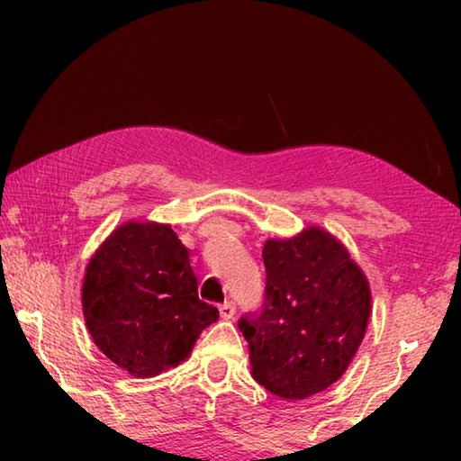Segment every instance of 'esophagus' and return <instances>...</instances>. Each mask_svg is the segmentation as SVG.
Masks as SVG:
<instances>
[{
    "label": "esophagus",
    "mask_w": 461,
    "mask_h": 461,
    "mask_svg": "<svg viewBox=\"0 0 461 461\" xmlns=\"http://www.w3.org/2000/svg\"><path fill=\"white\" fill-rule=\"evenodd\" d=\"M220 315L221 319H225V321H230V319H233V315H236V305H233L231 301H225L220 307Z\"/></svg>",
    "instance_id": "obj_1"
}]
</instances>
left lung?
<instances>
[{
  "label": "left lung",
  "mask_w": 461,
  "mask_h": 461,
  "mask_svg": "<svg viewBox=\"0 0 461 461\" xmlns=\"http://www.w3.org/2000/svg\"><path fill=\"white\" fill-rule=\"evenodd\" d=\"M267 294L241 317L252 378L272 394L303 401L338 382L372 313L368 278L348 248L319 225L262 248Z\"/></svg>",
  "instance_id": "left-lung-1"
}]
</instances>
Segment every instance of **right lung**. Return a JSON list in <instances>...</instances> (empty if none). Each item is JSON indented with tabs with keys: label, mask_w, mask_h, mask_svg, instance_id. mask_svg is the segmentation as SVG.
Instances as JSON below:
<instances>
[{
	"label": "right lung",
	"mask_w": 461,
	"mask_h": 461,
	"mask_svg": "<svg viewBox=\"0 0 461 461\" xmlns=\"http://www.w3.org/2000/svg\"><path fill=\"white\" fill-rule=\"evenodd\" d=\"M85 325L109 360L136 378L176 368L220 319L199 301L197 276L168 223L123 221L85 268Z\"/></svg>",
	"instance_id": "1"
}]
</instances>
